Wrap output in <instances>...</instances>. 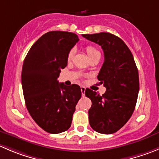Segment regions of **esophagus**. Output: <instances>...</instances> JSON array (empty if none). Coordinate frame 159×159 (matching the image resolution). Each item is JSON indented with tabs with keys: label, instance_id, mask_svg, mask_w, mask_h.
I'll return each instance as SVG.
<instances>
[{
	"label": "esophagus",
	"instance_id": "34e87169",
	"mask_svg": "<svg viewBox=\"0 0 159 159\" xmlns=\"http://www.w3.org/2000/svg\"><path fill=\"white\" fill-rule=\"evenodd\" d=\"M81 95H82V96H84V92H85V87H84V86H81Z\"/></svg>",
	"mask_w": 159,
	"mask_h": 159
}]
</instances>
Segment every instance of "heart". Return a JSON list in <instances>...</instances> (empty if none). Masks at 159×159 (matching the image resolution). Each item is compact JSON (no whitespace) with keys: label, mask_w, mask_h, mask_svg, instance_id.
<instances>
[{"label":"heart","mask_w":159,"mask_h":159,"mask_svg":"<svg viewBox=\"0 0 159 159\" xmlns=\"http://www.w3.org/2000/svg\"><path fill=\"white\" fill-rule=\"evenodd\" d=\"M86 52H87V54L88 56H89V57H91L94 56V55L100 54L99 52H98L95 47H92V46H88V47H86ZM75 51L74 49H71V50L69 51L68 54H67V61H71L74 55H75Z\"/></svg>","instance_id":"1"}]
</instances>
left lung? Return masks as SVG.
<instances>
[{
    "mask_svg": "<svg viewBox=\"0 0 159 159\" xmlns=\"http://www.w3.org/2000/svg\"><path fill=\"white\" fill-rule=\"evenodd\" d=\"M83 37L101 46L104 63L98 75L106 87L102 95L86 89L92 101L89 124L96 132L111 134L121 127L133 114L139 92V75L133 54L125 43L113 34H84Z\"/></svg>",
    "mask_w": 159,
    "mask_h": 159,
    "instance_id": "8db88e82",
    "label": "left lung"
}]
</instances>
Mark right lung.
Returning a JSON list of instances; mask_svg holds the SVG:
<instances>
[{
    "label": "right lung",
    "instance_id": "obj_1",
    "mask_svg": "<svg viewBox=\"0 0 159 159\" xmlns=\"http://www.w3.org/2000/svg\"><path fill=\"white\" fill-rule=\"evenodd\" d=\"M79 40L75 33L51 31L32 45L24 60L21 84L26 108L43 130L60 134L70 128L75 106L81 97L78 84L59 83L67 54Z\"/></svg>",
    "mask_w": 159,
    "mask_h": 159
}]
</instances>
